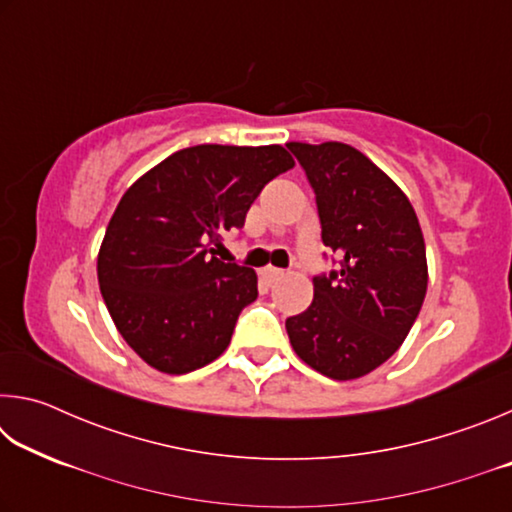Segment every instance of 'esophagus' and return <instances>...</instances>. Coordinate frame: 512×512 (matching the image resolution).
<instances>
[{"label":"esophagus","instance_id":"obj_1","mask_svg":"<svg viewBox=\"0 0 512 512\" xmlns=\"http://www.w3.org/2000/svg\"><path fill=\"white\" fill-rule=\"evenodd\" d=\"M262 277L266 282H277L280 277H284V271H282V268H275V266H266V268H262Z\"/></svg>","mask_w":512,"mask_h":512}]
</instances>
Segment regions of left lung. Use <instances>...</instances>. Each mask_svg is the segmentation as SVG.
Here are the masks:
<instances>
[{"label": "left lung", "mask_w": 512, "mask_h": 512, "mask_svg": "<svg viewBox=\"0 0 512 512\" xmlns=\"http://www.w3.org/2000/svg\"><path fill=\"white\" fill-rule=\"evenodd\" d=\"M316 192L323 244L339 271L314 280V300L287 318L298 357L350 381L400 350L427 293V250L409 198L375 162L343 142H289Z\"/></svg>", "instance_id": "left-lung-1"}]
</instances>
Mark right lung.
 Returning a JSON list of instances; mask_svg holds the SVG:
<instances>
[{"instance_id":"right-lung-1","label":"right lung","mask_w":512,"mask_h":512,"mask_svg":"<svg viewBox=\"0 0 512 512\" xmlns=\"http://www.w3.org/2000/svg\"><path fill=\"white\" fill-rule=\"evenodd\" d=\"M280 144H198L176 151L121 196L97 275L110 318L151 368L185 375L221 357L257 273L216 257L268 180L293 169Z\"/></svg>"}]
</instances>
